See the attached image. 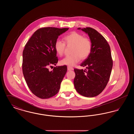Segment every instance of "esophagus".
<instances>
[{"label": "esophagus", "mask_w": 134, "mask_h": 134, "mask_svg": "<svg viewBox=\"0 0 134 134\" xmlns=\"http://www.w3.org/2000/svg\"><path fill=\"white\" fill-rule=\"evenodd\" d=\"M67 69H68V70H73V67H71V66H67Z\"/></svg>", "instance_id": "34e87169"}]
</instances>
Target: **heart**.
<instances>
[{
	"label": "heart",
	"mask_w": 134,
	"mask_h": 134,
	"mask_svg": "<svg viewBox=\"0 0 134 134\" xmlns=\"http://www.w3.org/2000/svg\"><path fill=\"white\" fill-rule=\"evenodd\" d=\"M64 42L57 40L54 44V48L57 54L60 56L63 55L67 46H72V55L67 56L61 60L62 65L74 66L80 61L81 58L85 59L89 57L92 50V43L90 38L84 37L82 35L76 32H72L65 36Z\"/></svg>",
	"instance_id": "b5f03b06"
}]
</instances>
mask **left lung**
Wrapping results in <instances>:
<instances>
[{"mask_svg": "<svg viewBox=\"0 0 134 134\" xmlns=\"http://www.w3.org/2000/svg\"><path fill=\"white\" fill-rule=\"evenodd\" d=\"M81 30L88 34L92 43V50L89 57L80 65L86 67L87 70L74 69L75 73L74 84L80 94L92 97L99 94L105 88L110 76L113 61L109 45L100 34L89 27Z\"/></svg>", "mask_w": 134, "mask_h": 134, "instance_id": "1", "label": "left lung"}]
</instances>
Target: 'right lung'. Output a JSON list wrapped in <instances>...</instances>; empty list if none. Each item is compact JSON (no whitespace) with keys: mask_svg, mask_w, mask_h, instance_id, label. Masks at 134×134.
<instances>
[{"mask_svg":"<svg viewBox=\"0 0 134 134\" xmlns=\"http://www.w3.org/2000/svg\"><path fill=\"white\" fill-rule=\"evenodd\" d=\"M68 29L40 28L25 45L23 53V73L30 90L40 98H50L59 91L67 67L66 65L56 66L51 71L48 67L57 63L55 42L59 36Z\"/></svg>","mask_w":134,"mask_h":134,"instance_id":"obj_1","label":"right lung"}]
</instances>
